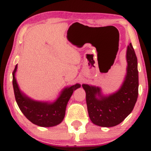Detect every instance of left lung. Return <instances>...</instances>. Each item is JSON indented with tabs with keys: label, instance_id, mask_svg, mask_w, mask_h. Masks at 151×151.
I'll return each instance as SVG.
<instances>
[{
	"label": "left lung",
	"instance_id": "left-lung-1",
	"mask_svg": "<svg viewBox=\"0 0 151 151\" xmlns=\"http://www.w3.org/2000/svg\"><path fill=\"white\" fill-rule=\"evenodd\" d=\"M127 74L121 89L109 96H101L99 87L83 84L89 118L96 125L112 127L121 124L133 111L138 95L137 58L131 45L128 46ZM101 98L99 100L96 95Z\"/></svg>",
	"mask_w": 151,
	"mask_h": 151
}]
</instances>
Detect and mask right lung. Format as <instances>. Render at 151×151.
I'll return each mask as SVG.
<instances>
[{
	"label": "right lung",
	"mask_w": 151,
	"mask_h": 151,
	"mask_svg": "<svg viewBox=\"0 0 151 151\" xmlns=\"http://www.w3.org/2000/svg\"><path fill=\"white\" fill-rule=\"evenodd\" d=\"M16 70L17 65L13 72V90L15 100L22 113L32 124L42 127H50L60 124L65 117L68 101L74 90L80 87V84L66 88L53 104L35 101L25 96L19 89L15 77Z\"/></svg>",
	"instance_id": "obj_1"
}]
</instances>
